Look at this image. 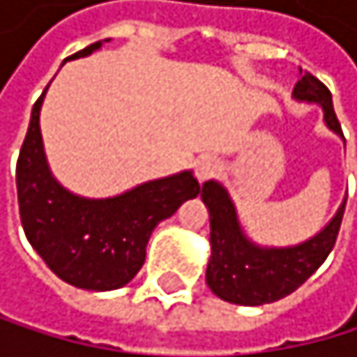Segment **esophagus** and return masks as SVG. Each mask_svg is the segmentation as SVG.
<instances>
[{"mask_svg":"<svg viewBox=\"0 0 357 357\" xmlns=\"http://www.w3.org/2000/svg\"><path fill=\"white\" fill-rule=\"evenodd\" d=\"M218 171V160L214 156H201L197 160V167H195V175L199 182H205L210 180V177Z\"/></svg>","mask_w":357,"mask_h":357,"instance_id":"1","label":"esophagus"}]
</instances>
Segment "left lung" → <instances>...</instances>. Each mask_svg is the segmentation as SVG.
I'll use <instances>...</instances> for the list:
<instances>
[{
	"label": "left lung",
	"mask_w": 357,
	"mask_h": 357,
	"mask_svg": "<svg viewBox=\"0 0 357 357\" xmlns=\"http://www.w3.org/2000/svg\"><path fill=\"white\" fill-rule=\"evenodd\" d=\"M294 96L300 100L319 102L326 124L342 135L340 121L332 107L330 89L310 73H302ZM203 203L210 208V242L212 259L208 264L210 289L225 302L242 306H261L294 294L326 261L336 244L345 203L332 222L312 240L294 248H259L242 236L236 210L227 190L216 182H205L201 190Z\"/></svg>",
	"instance_id": "1"
}]
</instances>
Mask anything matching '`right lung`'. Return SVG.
Instances as JSON below:
<instances>
[{"label": "right lung", "mask_w": 357, "mask_h": 357, "mask_svg": "<svg viewBox=\"0 0 357 357\" xmlns=\"http://www.w3.org/2000/svg\"><path fill=\"white\" fill-rule=\"evenodd\" d=\"M98 47L100 43H93L70 59L89 55ZM45 91L31 109L17 160L19 214L25 236L68 284L89 291L119 289L141 270L154 227L173 216L184 201L195 199L201 186L190 171H184L113 199H83L63 190L47 167L40 137Z\"/></svg>", "instance_id": "right-lung-1"}]
</instances>
